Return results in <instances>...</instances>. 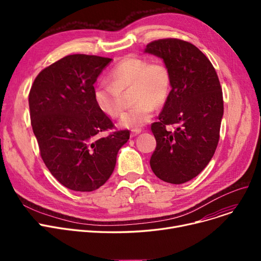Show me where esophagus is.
I'll list each match as a JSON object with an SVG mask.
<instances>
[{
	"mask_svg": "<svg viewBox=\"0 0 261 261\" xmlns=\"http://www.w3.org/2000/svg\"><path fill=\"white\" fill-rule=\"evenodd\" d=\"M141 132H142V129H133L131 131V138H134V136L139 135Z\"/></svg>",
	"mask_w": 261,
	"mask_h": 261,
	"instance_id": "1",
	"label": "esophagus"
}]
</instances>
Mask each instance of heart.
Segmentation results:
<instances>
[{
	"instance_id": "obj_1",
	"label": "heart",
	"mask_w": 261,
	"mask_h": 261,
	"mask_svg": "<svg viewBox=\"0 0 261 261\" xmlns=\"http://www.w3.org/2000/svg\"><path fill=\"white\" fill-rule=\"evenodd\" d=\"M110 84H99L94 88L93 97L99 111L116 118L122 111L121 93L131 90L132 101L136 102L123 113L119 126L138 129L151 119L153 106L166 102L171 87L168 68L159 62L150 63L144 58H126L109 73Z\"/></svg>"
}]
</instances>
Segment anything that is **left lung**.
<instances>
[{
	"label": "left lung",
	"instance_id": "obj_1",
	"mask_svg": "<svg viewBox=\"0 0 261 261\" xmlns=\"http://www.w3.org/2000/svg\"><path fill=\"white\" fill-rule=\"evenodd\" d=\"M145 53L163 60L171 91L151 131L156 148L150 159L164 182L183 184L196 177L212 160L219 142L223 96L215 68L194 44L179 39L149 43ZM176 124L172 133L166 129Z\"/></svg>",
	"mask_w": 261,
	"mask_h": 261
}]
</instances>
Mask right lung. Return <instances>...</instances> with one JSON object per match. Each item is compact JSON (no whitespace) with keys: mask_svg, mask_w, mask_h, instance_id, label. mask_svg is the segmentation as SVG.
I'll list each match as a JSON object with an SVG mask.
<instances>
[{"mask_svg":"<svg viewBox=\"0 0 261 261\" xmlns=\"http://www.w3.org/2000/svg\"><path fill=\"white\" fill-rule=\"evenodd\" d=\"M110 58L70 55L41 71L29 102L41 158L57 181L75 191H93L111 176L128 130L101 136L114 126L96 107L94 84Z\"/></svg>","mask_w":261,"mask_h":261,"instance_id":"obj_1","label":"right lung"}]
</instances>
